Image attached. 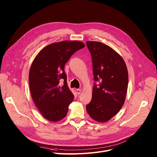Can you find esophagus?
I'll use <instances>...</instances> for the list:
<instances>
[{"label": "esophagus", "instance_id": "1", "mask_svg": "<svg viewBox=\"0 0 157 157\" xmlns=\"http://www.w3.org/2000/svg\"><path fill=\"white\" fill-rule=\"evenodd\" d=\"M76 91H77V93L78 95H79L81 93V89H77Z\"/></svg>", "mask_w": 157, "mask_h": 157}]
</instances>
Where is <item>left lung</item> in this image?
<instances>
[{"label":"left lung","instance_id":"obj_1","mask_svg":"<svg viewBox=\"0 0 157 157\" xmlns=\"http://www.w3.org/2000/svg\"><path fill=\"white\" fill-rule=\"evenodd\" d=\"M93 62L94 79L90 102L86 106L90 117L99 122L113 117L124 104L128 86V71L123 58L109 46L87 41Z\"/></svg>","mask_w":157,"mask_h":157}]
</instances>
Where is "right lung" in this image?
Segmentation results:
<instances>
[{"label":"right lung","instance_id":"add662e5","mask_svg":"<svg viewBox=\"0 0 157 157\" xmlns=\"http://www.w3.org/2000/svg\"><path fill=\"white\" fill-rule=\"evenodd\" d=\"M84 47L80 41L51 44L39 52L32 63L29 79L32 98L40 113L51 122L65 117L74 99L64 68L72 55ZM61 80L63 82L62 86Z\"/></svg>","mask_w":157,"mask_h":157}]
</instances>
